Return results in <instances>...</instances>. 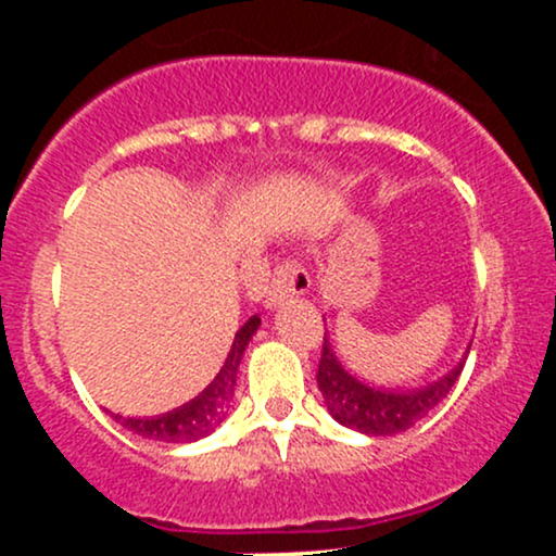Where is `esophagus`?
Here are the masks:
<instances>
[{
    "mask_svg": "<svg viewBox=\"0 0 556 556\" xmlns=\"http://www.w3.org/2000/svg\"><path fill=\"white\" fill-rule=\"evenodd\" d=\"M311 287V274L305 271V266L298 258H285L279 261L277 269L271 274L269 290H266V303L277 305L290 295H303Z\"/></svg>",
    "mask_w": 556,
    "mask_h": 556,
    "instance_id": "1",
    "label": "esophagus"
}]
</instances>
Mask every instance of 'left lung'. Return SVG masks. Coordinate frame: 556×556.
<instances>
[{
  "mask_svg": "<svg viewBox=\"0 0 556 556\" xmlns=\"http://www.w3.org/2000/svg\"><path fill=\"white\" fill-rule=\"evenodd\" d=\"M460 371L463 363L460 368L446 374L444 379L433 381V384L426 389H416V392H387V389H374L361 384L358 379H353V376L344 371L340 363H337L334 353H331L329 340L324 337L316 381L329 413L340 420L342 426L363 433H371V437H392V433L407 431L410 426H416L418 420L429 416L433 407L450 394V389L455 387Z\"/></svg>",
  "mask_w": 556,
  "mask_h": 556,
  "instance_id": "left-lung-1",
  "label": "left lung"
}]
</instances>
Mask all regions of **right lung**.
<instances>
[{"instance_id":"right-lung-1","label":"right lung","mask_w":556,"mask_h":556,"mask_svg":"<svg viewBox=\"0 0 556 556\" xmlns=\"http://www.w3.org/2000/svg\"><path fill=\"white\" fill-rule=\"evenodd\" d=\"M261 318L251 316L235 334L232 348L222 366V371L216 374V379L198 394L195 400H190L188 405L177 407V410L164 413L156 418H123L114 416L117 424H123L127 431L138 433V437L154 439V442H195V439L208 437L216 426L222 424L229 410V402L235 394V381H238V368L245 353V344L256 334Z\"/></svg>"}]
</instances>
